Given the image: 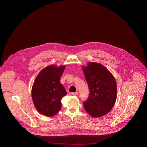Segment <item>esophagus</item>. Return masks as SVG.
<instances>
[{
    "instance_id": "esophagus-1",
    "label": "esophagus",
    "mask_w": 147,
    "mask_h": 147,
    "mask_svg": "<svg viewBox=\"0 0 147 147\" xmlns=\"http://www.w3.org/2000/svg\"><path fill=\"white\" fill-rule=\"evenodd\" d=\"M78 94V92L77 91L74 92H71V94L72 95H77Z\"/></svg>"
}]
</instances>
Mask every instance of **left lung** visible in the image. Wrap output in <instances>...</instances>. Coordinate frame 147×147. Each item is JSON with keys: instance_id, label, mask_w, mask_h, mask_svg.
Segmentation results:
<instances>
[{"instance_id": "1", "label": "left lung", "mask_w": 147, "mask_h": 147, "mask_svg": "<svg viewBox=\"0 0 147 147\" xmlns=\"http://www.w3.org/2000/svg\"><path fill=\"white\" fill-rule=\"evenodd\" d=\"M90 94L84 102L86 111L94 117L109 113L117 99V84L113 74L102 65L90 62L83 67Z\"/></svg>"}]
</instances>
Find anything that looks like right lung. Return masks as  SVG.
Masks as SVG:
<instances>
[{
  "mask_svg": "<svg viewBox=\"0 0 147 147\" xmlns=\"http://www.w3.org/2000/svg\"><path fill=\"white\" fill-rule=\"evenodd\" d=\"M65 66L49 65L42 70L34 81L32 98L37 110L47 117L56 115L61 110V99L67 92L60 83Z\"/></svg>",
  "mask_w": 147,
  "mask_h": 147,
  "instance_id": "obj_1",
  "label": "right lung"
}]
</instances>
